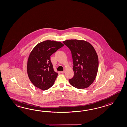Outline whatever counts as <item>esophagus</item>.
Listing matches in <instances>:
<instances>
[{"label": "esophagus", "instance_id": "34e87169", "mask_svg": "<svg viewBox=\"0 0 127 127\" xmlns=\"http://www.w3.org/2000/svg\"><path fill=\"white\" fill-rule=\"evenodd\" d=\"M65 72V70H64V71H61V73H64Z\"/></svg>", "mask_w": 127, "mask_h": 127}]
</instances>
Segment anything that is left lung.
<instances>
[{"mask_svg":"<svg viewBox=\"0 0 127 127\" xmlns=\"http://www.w3.org/2000/svg\"><path fill=\"white\" fill-rule=\"evenodd\" d=\"M69 49L73 58L74 74L69 80L78 89L87 88L95 81L98 67V59L95 48L89 42L71 39L63 42Z\"/></svg>","mask_w":127,"mask_h":127,"instance_id":"obj_1","label":"left lung"}]
</instances>
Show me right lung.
<instances>
[{"mask_svg": "<svg viewBox=\"0 0 127 127\" xmlns=\"http://www.w3.org/2000/svg\"><path fill=\"white\" fill-rule=\"evenodd\" d=\"M64 46L60 42L46 40L32 49L28 60L27 73L36 87L45 90L53 85L58 74L54 70L50 56Z\"/></svg>", "mask_w": 127, "mask_h": 127, "instance_id": "add662e5", "label": "right lung"}]
</instances>
